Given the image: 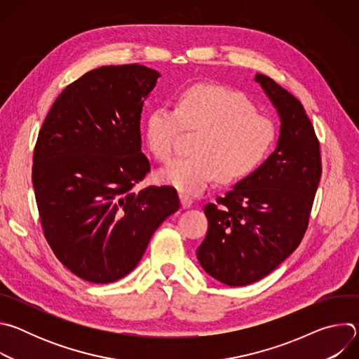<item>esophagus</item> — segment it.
I'll return each mask as SVG.
<instances>
[{
	"label": "esophagus",
	"mask_w": 359,
	"mask_h": 359,
	"mask_svg": "<svg viewBox=\"0 0 359 359\" xmlns=\"http://www.w3.org/2000/svg\"><path fill=\"white\" fill-rule=\"evenodd\" d=\"M179 197H180V203H182V208H183V209H189V208L191 206V204H193V200H191L190 196L182 193Z\"/></svg>",
	"instance_id": "obj_1"
}]
</instances>
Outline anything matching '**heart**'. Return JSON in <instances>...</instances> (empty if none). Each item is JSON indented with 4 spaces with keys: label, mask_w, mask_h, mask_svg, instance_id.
I'll use <instances>...</instances> for the list:
<instances>
[{
    "label": "heart",
    "mask_w": 359,
    "mask_h": 359,
    "mask_svg": "<svg viewBox=\"0 0 359 359\" xmlns=\"http://www.w3.org/2000/svg\"><path fill=\"white\" fill-rule=\"evenodd\" d=\"M182 126L201 129L193 156L173 161L156 177L186 194L203 193L219 176L223 182L247 177L264 163L276 140L273 122L255 112L244 93L220 85H191L180 92L175 109L156 107L149 112L143 133L158 161H170Z\"/></svg>",
    "instance_id": "1"
}]
</instances>
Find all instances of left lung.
<instances>
[{"instance_id": "left-lung-1", "label": "left lung", "mask_w": 359, "mask_h": 359, "mask_svg": "<svg viewBox=\"0 0 359 359\" xmlns=\"http://www.w3.org/2000/svg\"><path fill=\"white\" fill-rule=\"evenodd\" d=\"M254 81L280 118L276 149L217 204L204 206L209 230L196 251L203 270L230 287L264 278L292 254L321 177L320 143L301 102L263 74Z\"/></svg>"}]
</instances>
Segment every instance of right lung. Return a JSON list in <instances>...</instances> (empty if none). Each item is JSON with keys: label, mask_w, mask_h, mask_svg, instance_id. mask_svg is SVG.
Segmentation results:
<instances>
[{"label": "right lung", "mask_w": 359, "mask_h": 359, "mask_svg": "<svg viewBox=\"0 0 359 359\" xmlns=\"http://www.w3.org/2000/svg\"><path fill=\"white\" fill-rule=\"evenodd\" d=\"M159 78L139 64L89 71L62 90L39 130L32 184L43 234L85 281L128 276L180 208L170 186L132 190L150 170L140 115Z\"/></svg>", "instance_id": "obj_1"}]
</instances>
